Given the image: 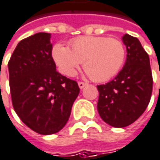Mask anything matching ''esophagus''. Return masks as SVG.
Instances as JSON below:
<instances>
[{
	"instance_id": "esophagus-1",
	"label": "esophagus",
	"mask_w": 160,
	"mask_h": 160,
	"mask_svg": "<svg viewBox=\"0 0 160 160\" xmlns=\"http://www.w3.org/2000/svg\"><path fill=\"white\" fill-rule=\"evenodd\" d=\"M78 84H79V87H80V89H83V88H84V87L87 85V83H86V82H82V81H80Z\"/></svg>"
}]
</instances>
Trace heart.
<instances>
[{
  "label": "heart",
  "mask_w": 160,
  "mask_h": 160,
  "mask_svg": "<svg viewBox=\"0 0 160 160\" xmlns=\"http://www.w3.org/2000/svg\"><path fill=\"white\" fill-rule=\"evenodd\" d=\"M71 49L61 43L52 48V59L61 74L72 77L81 62L92 80L103 82L113 78L126 59L123 42L116 38L82 36L72 40Z\"/></svg>",
  "instance_id": "obj_1"
}]
</instances>
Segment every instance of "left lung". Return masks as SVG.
Segmentation results:
<instances>
[{
    "label": "left lung",
    "instance_id": "left-lung-1",
    "mask_svg": "<svg viewBox=\"0 0 160 160\" xmlns=\"http://www.w3.org/2000/svg\"><path fill=\"white\" fill-rule=\"evenodd\" d=\"M127 60L115 79L98 85V111L108 125L124 128L132 124L148 107L152 94L153 79L148 54L136 37H122Z\"/></svg>",
    "mask_w": 160,
    "mask_h": 160
}]
</instances>
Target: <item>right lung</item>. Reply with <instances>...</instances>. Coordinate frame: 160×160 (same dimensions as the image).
Instances as JSON below:
<instances>
[{"label":"right lung","mask_w":160,"mask_h":160,"mask_svg":"<svg viewBox=\"0 0 160 160\" xmlns=\"http://www.w3.org/2000/svg\"><path fill=\"white\" fill-rule=\"evenodd\" d=\"M51 34L39 32L18 43L9 63L12 106L26 126L42 135L57 133L71 116L80 88L56 71Z\"/></svg>","instance_id":"right-lung-1"}]
</instances>
